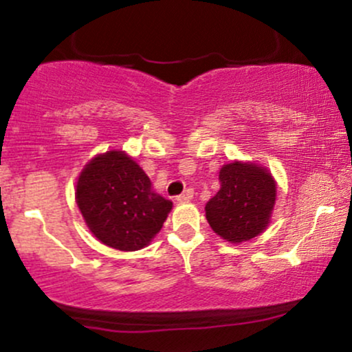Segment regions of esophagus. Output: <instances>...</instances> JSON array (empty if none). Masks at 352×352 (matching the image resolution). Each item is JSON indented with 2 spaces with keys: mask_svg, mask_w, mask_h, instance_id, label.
Instances as JSON below:
<instances>
[{
  "mask_svg": "<svg viewBox=\"0 0 352 352\" xmlns=\"http://www.w3.org/2000/svg\"><path fill=\"white\" fill-rule=\"evenodd\" d=\"M192 199H193V190L187 188L184 193H180V195L177 197V201H190Z\"/></svg>",
  "mask_w": 352,
  "mask_h": 352,
  "instance_id": "obj_1",
  "label": "esophagus"
}]
</instances>
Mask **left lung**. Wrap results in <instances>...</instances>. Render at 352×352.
<instances>
[{"label": "left lung", "mask_w": 352, "mask_h": 352, "mask_svg": "<svg viewBox=\"0 0 352 352\" xmlns=\"http://www.w3.org/2000/svg\"><path fill=\"white\" fill-rule=\"evenodd\" d=\"M218 180L220 190L205 205L213 232L232 243L260 235L276 200L272 173L256 164L232 162L221 167Z\"/></svg>", "instance_id": "obj_1"}]
</instances>
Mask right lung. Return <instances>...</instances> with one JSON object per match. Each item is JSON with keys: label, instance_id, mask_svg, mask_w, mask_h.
Returning <instances> with one entry per match:
<instances>
[{"label": "right lung", "instance_id": "add662e5", "mask_svg": "<svg viewBox=\"0 0 352 352\" xmlns=\"http://www.w3.org/2000/svg\"><path fill=\"white\" fill-rule=\"evenodd\" d=\"M76 201L96 238L120 252L148 245L172 210V201L153 192L151 179L120 151L100 153L84 167Z\"/></svg>", "mask_w": 352, "mask_h": 352}]
</instances>
